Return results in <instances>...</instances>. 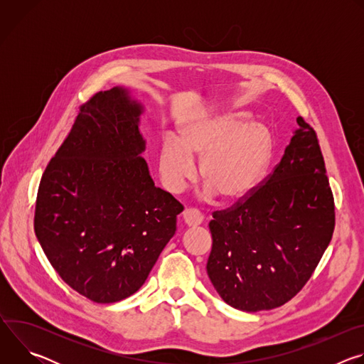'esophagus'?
Masks as SVG:
<instances>
[{"instance_id": "34e87169", "label": "esophagus", "mask_w": 364, "mask_h": 364, "mask_svg": "<svg viewBox=\"0 0 364 364\" xmlns=\"http://www.w3.org/2000/svg\"><path fill=\"white\" fill-rule=\"evenodd\" d=\"M183 219L188 226H198L203 222V215L197 209H186L183 212Z\"/></svg>"}]
</instances>
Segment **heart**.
Returning a JSON list of instances; mask_svg holds the SVG:
<instances>
[{
	"instance_id": "b5f03b06",
	"label": "heart",
	"mask_w": 364,
	"mask_h": 364,
	"mask_svg": "<svg viewBox=\"0 0 364 364\" xmlns=\"http://www.w3.org/2000/svg\"><path fill=\"white\" fill-rule=\"evenodd\" d=\"M245 112H226L181 125L180 139L166 138L159 171L171 193H180L200 176L223 201L245 198L261 180L272 157V135L261 122H246Z\"/></svg>"
}]
</instances>
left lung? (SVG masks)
<instances>
[{"label": "left lung", "mask_w": 364, "mask_h": 364, "mask_svg": "<svg viewBox=\"0 0 364 364\" xmlns=\"http://www.w3.org/2000/svg\"><path fill=\"white\" fill-rule=\"evenodd\" d=\"M296 124L274 171L209 223L207 274L226 304L247 313L294 298L333 237L334 197L317 132L301 117Z\"/></svg>", "instance_id": "8db88e82"}]
</instances>
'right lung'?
<instances>
[{
    "label": "right lung",
    "mask_w": 364,
    "mask_h": 364,
    "mask_svg": "<svg viewBox=\"0 0 364 364\" xmlns=\"http://www.w3.org/2000/svg\"><path fill=\"white\" fill-rule=\"evenodd\" d=\"M139 114L122 87L82 103L37 191L34 232L48 262L97 304L142 287L184 210L154 186L141 157Z\"/></svg>",
    "instance_id": "obj_1"
}]
</instances>
